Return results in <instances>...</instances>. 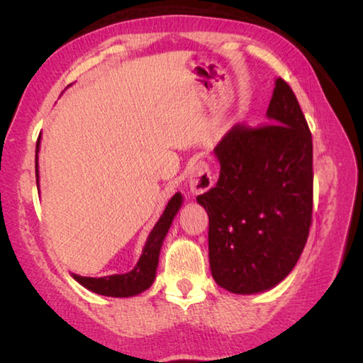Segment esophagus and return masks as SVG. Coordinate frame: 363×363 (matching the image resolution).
<instances>
[{
  "label": "esophagus",
  "instance_id": "34e87169",
  "mask_svg": "<svg viewBox=\"0 0 363 363\" xmlns=\"http://www.w3.org/2000/svg\"><path fill=\"white\" fill-rule=\"evenodd\" d=\"M214 179L205 160L195 162L189 169V187L195 194H203L213 187Z\"/></svg>",
  "mask_w": 363,
  "mask_h": 363
}]
</instances>
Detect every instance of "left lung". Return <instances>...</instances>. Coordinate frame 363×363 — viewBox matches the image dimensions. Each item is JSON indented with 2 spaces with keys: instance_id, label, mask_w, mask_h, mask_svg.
<instances>
[{
  "instance_id": "obj_1",
  "label": "left lung",
  "mask_w": 363,
  "mask_h": 363,
  "mask_svg": "<svg viewBox=\"0 0 363 363\" xmlns=\"http://www.w3.org/2000/svg\"><path fill=\"white\" fill-rule=\"evenodd\" d=\"M267 121L235 125L214 149L216 186L196 196L210 218L213 279L253 294L279 285L296 266L312 223V134L296 96L277 78Z\"/></svg>"
}]
</instances>
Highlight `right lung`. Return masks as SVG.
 Here are the masks:
<instances>
[{
	"label": "right lung",
	"instance_id": "add662e5",
	"mask_svg": "<svg viewBox=\"0 0 363 363\" xmlns=\"http://www.w3.org/2000/svg\"><path fill=\"white\" fill-rule=\"evenodd\" d=\"M38 149H40V138H38V143H36V160H38ZM35 168H38V163H36ZM36 173H38V169H36ZM36 182H38V174H36ZM181 205H182V195L177 192L173 199L168 201L162 218L158 219V223L152 229L149 238H147L143 255H140L136 267L130 270V272L107 275V277H99V279L82 277V275L73 274V279H75L79 285H83L84 288H88V290L94 291L97 294H102V296L128 298V296H136V294L145 291L147 288H150L153 280H155L160 250H162L164 237H167L169 225L173 223L176 213L179 211Z\"/></svg>",
	"mask_w": 363,
	"mask_h": 363
}]
</instances>
